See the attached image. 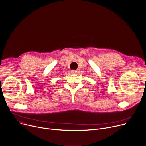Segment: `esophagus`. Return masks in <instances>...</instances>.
Masks as SVG:
<instances>
[{"instance_id":"1","label":"esophagus","mask_w":146,"mask_h":146,"mask_svg":"<svg viewBox=\"0 0 146 146\" xmlns=\"http://www.w3.org/2000/svg\"><path fill=\"white\" fill-rule=\"evenodd\" d=\"M76 72H77V71H75V70H72V71H71V73H72V74H76Z\"/></svg>"}]
</instances>
